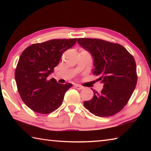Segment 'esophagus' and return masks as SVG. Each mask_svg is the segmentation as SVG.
Returning a JSON list of instances; mask_svg holds the SVG:
<instances>
[{"label":"esophagus","instance_id":"esophagus-1","mask_svg":"<svg viewBox=\"0 0 151 151\" xmlns=\"http://www.w3.org/2000/svg\"><path fill=\"white\" fill-rule=\"evenodd\" d=\"M75 87L76 89H78V90H82V89L84 88V87H83V86H81V85H75Z\"/></svg>","mask_w":151,"mask_h":151}]
</instances>
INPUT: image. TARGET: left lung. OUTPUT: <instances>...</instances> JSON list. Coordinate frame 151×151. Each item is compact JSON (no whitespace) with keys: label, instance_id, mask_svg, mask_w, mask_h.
I'll return each instance as SVG.
<instances>
[{"label":"left lung","instance_id":"8db88e82","mask_svg":"<svg viewBox=\"0 0 151 151\" xmlns=\"http://www.w3.org/2000/svg\"><path fill=\"white\" fill-rule=\"evenodd\" d=\"M78 43L93 58V73L104 84L100 93L94 92L84 106L100 117L113 116L127 104L137 83L134 58L126 48L117 43L98 39H78Z\"/></svg>","mask_w":151,"mask_h":151}]
</instances>
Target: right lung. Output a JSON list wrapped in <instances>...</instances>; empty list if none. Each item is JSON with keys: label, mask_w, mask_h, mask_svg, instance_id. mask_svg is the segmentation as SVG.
<instances>
[{"label": "right lung", "mask_w": 151, "mask_h": 151, "mask_svg": "<svg viewBox=\"0 0 151 151\" xmlns=\"http://www.w3.org/2000/svg\"><path fill=\"white\" fill-rule=\"evenodd\" d=\"M77 39H52L36 43L25 48L20 56L14 76L22 101L33 111L48 114L63 103L72 84L58 83L48 78L62 55L75 44Z\"/></svg>", "instance_id": "obj_1"}]
</instances>
